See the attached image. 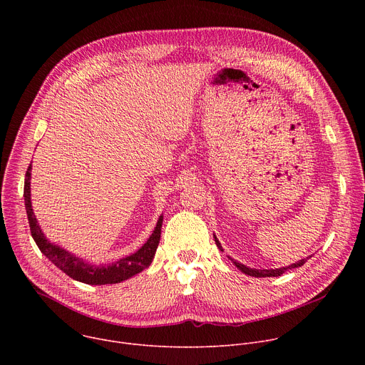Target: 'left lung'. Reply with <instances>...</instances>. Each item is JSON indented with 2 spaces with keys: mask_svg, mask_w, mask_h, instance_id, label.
Returning <instances> with one entry per match:
<instances>
[{
  "mask_svg": "<svg viewBox=\"0 0 365 365\" xmlns=\"http://www.w3.org/2000/svg\"><path fill=\"white\" fill-rule=\"evenodd\" d=\"M214 238H215V244H217V247L221 250V251H224L222 250V245H221V242L218 241V238L214 235ZM312 257V255H310ZM228 258H231V257H228ZM309 258V257H307ZM307 258H303V259H299L297 263H294V264H292V266H289V267H282V269H270V270H257V269H250V267H247V266H244V264H241V263H238V262H235V259H232L231 258V262L237 266V269H240L244 274H248V276H252V277H279V276H282L284 272H287V270H292V269H296V267H300V266H303L304 263H306V259Z\"/></svg>",
  "mask_w": 365,
  "mask_h": 365,
  "instance_id": "left-lung-1",
  "label": "left lung"
}]
</instances>
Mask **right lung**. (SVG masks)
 <instances>
[{
	"label": "right lung",
	"mask_w": 365,
	"mask_h": 365,
	"mask_svg": "<svg viewBox=\"0 0 365 365\" xmlns=\"http://www.w3.org/2000/svg\"><path fill=\"white\" fill-rule=\"evenodd\" d=\"M30 179H31V165L29 166L26 179H24V203H26L31 237L36 241L40 251L50 259L51 263H53L58 269H61L63 273H66L69 277L86 284H115L135 276L137 273L143 272L151 264L155 250H158V245L160 241L163 215H160L153 234L138 251L118 259L115 263L93 266V264L85 263L83 259L75 257L69 251L61 248L59 245L51 244L50 241L46 240L44 234L41 232L37 224L36 215L31 207Z\"/></svg>",
	"instance_id": "obj_1"
}]
</instances>
